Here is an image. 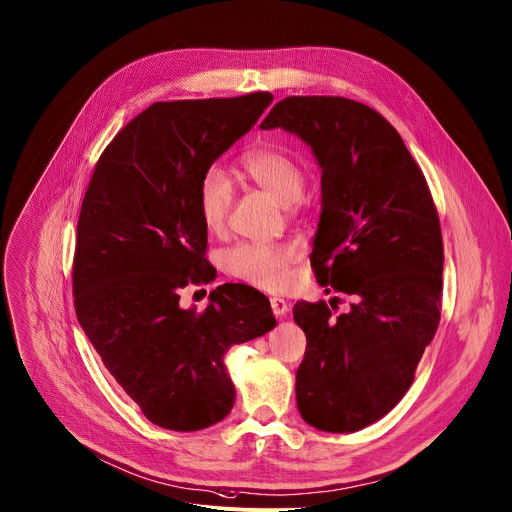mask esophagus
<instances>
[{
  "label": "esophagus",
  "instance_id": "1",
  "mask_svg": "<svg viewBox=\"0 0 512 512\" xmlns=\"http://www.w3.org/2000/svg\"><path fill=\"white\" fill-rule=\"evenodd\" d=\"M270 308H273L275 316H279V318L289 312V306L283 297H270Z\"/></svg>",
  "mask_w": 512,
  "mask_h": 512
}]
</instances>
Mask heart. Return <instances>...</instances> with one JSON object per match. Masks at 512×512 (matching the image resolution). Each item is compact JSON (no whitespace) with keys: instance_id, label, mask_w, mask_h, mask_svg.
Wrapping results in <instances>:
<instances>
[{"instance_id":"1","label":"heart","mask_w":512,"mask_h":512,"mask_svg":"<svg viewBox=\"0 0 512 512\" xmlns=\"http://www.w3.org/2000/svg\"><path fill=\"white\" fill-rule=\"evenodd\" d=\"M242 167L283 206L295 204L304 194V169L285 150H252L244 157ZM231 196L229 175L217 165L208 167L200 177L196 192L198 217L208 231H219L225 225ZM297 258L299 248L293 244H239L225 254V268L231 275L262 289H281L289 285L291 264Z\"/></svg>"}]
</instances>
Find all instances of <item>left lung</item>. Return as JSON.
Returning a JSON list of instances; mask_svg holds the SVG:
<instances>
[{
	"instance_id": "8db88e82",
	"label": "left lung",
	"mask_w": 512,
	"mask_h": 512,
	"mask_svg": "<svg viewBox=\"0 0 512 512\" xmlns=\"http://www.w3.org/2000/svg\"><path fill=\"white\" fill-rule=\"evenodd\" d=\"M260 128L312 148L322 213L310 264L320 285L353 297L339 318L324 302L295 304L308 339L297 409L322 432H357L405 397L436 335L444 264L436 206L399 132L364 103L287 97Z\"/></svg>"
}]
</instances>
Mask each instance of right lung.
Returning <instances> with one entry per match:
<instances>
[{
    "mask_svg": "<svg viewBox=\"0 0 512 512\" xmlns=\"http://www.w3.org/2000/svg\"><path fill=\"white\" fill-rule=\"evenodd\" d=\"M270 103V93H252L150 105L103 150L82 200L78 322L117 384L165 430L196 432L227 417L235 386L225 353L277 324L268 299L239 283L210 291L204 312L179 306V289L213 277L200 177Z\"/></svg>",
    "mask_w": 512,
    "mask_h": 512,
    "instance_id": "1",
    "label": "right lung"
}]
</instances>
